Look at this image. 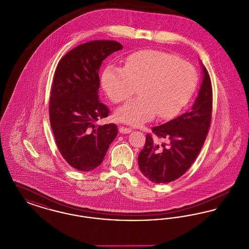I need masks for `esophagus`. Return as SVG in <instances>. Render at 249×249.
Here are the masks:
<instances>
[{
  "mask_svg": "<svg viewBox=\"0 0 249 249\" xmlns=\"http://www.w3.org/2000/svg\"><path fill=\"white\" fill-rule=\"evenodd\" d=\"M130 131H131V129L126 128V127H120V128H119V132H120V133L126 134V133H130Z\"/></svg>",
  "mask_w": 249,
  "mask_h": 249,
  "instance_id": "1",
  "label": "esophagus"
}]
</instances>
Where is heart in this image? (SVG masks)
Masks as SVG:
<instances>
[{
	"instance_id": "obj_1",
	"label": "heart",
	"mask_w": 249,
	"mask_h": 249,
	"mask_svg": "<svg viewBox=\"0 0 249 249\" xmlns=\"http://www.w3.org/2000/svg\"><path fill=\"white\" fill-rule=\"evenodd\" d=\"M102 85L113 103L119 104L136 91L138 96L117 109L116 118L138 126L154 119H171L190 101L197 85V72L187 61L157 50L130 54L124 68L108 65Z\"/></svg>"
}]
</instances>
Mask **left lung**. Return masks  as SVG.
Listing matches in <instances>:
<instances>
[{
    "label": "left lung",
    "mask_w": 249,
    "mask_h": 249,
    "mask_svg": "<svg viewBox=\"0 0 249 249\" xmlns=\"http://www.w3.org/2000/svg\"><path fill=\"white\" fill-rule=\"evenodd\" d=\"M201 62L202 71L198 96L190 109L176 119L152 128L159 143L150 134L138 156L142 175L153 183H169L183 176L200 153L211 123L213 92L209 73Z\"/></svg>",
    "instance_id": "1"
}]
</instances>
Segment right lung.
<instances>
[{"mask_svg":"<svg viewBox=\"0 0 249 249\" xmlns=\"http://www.w3.org/2000/svg\"><path fill=\"white\" fill-rule=\"evenodd\" d=\"M122 45L94 40L71 49L59 60L49 100V118L60 154L74 169L89 172L100 165L118 135L116 124L96 125L109 110L99 98V70Z\"/></svg>","mask_w":249,"mask_h":249,"instance_id":"1","label":"right lung"}]
</instances>
